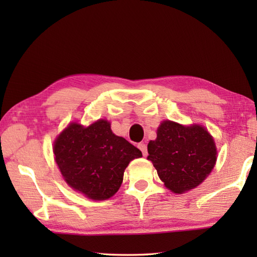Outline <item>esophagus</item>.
I'll list each match as a JSON object with an SVG mask.
<instances>
[{"instance_id": "1", "label": "esophagus", "mask_w": 257, "mask_h": 257, "mask_svg": "<svg viewBox=\"0 0 257 257\" xmlns=\"http://www.w3.org/2000/svg\"><path fill=\"white\" fill-rule=\"evenodd\" d=\"M138 148L141 150V152H143L144 157H146L147 155H148V150H147V145L146 144H139L138 145Z\"/></svg>"}]
</instances>
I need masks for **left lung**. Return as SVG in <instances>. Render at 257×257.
Returning a JSON list of instances; mask_svg holds the SVG:
<instances>
[{
  "mask_svg": "<svg viewBox=\"0 0 257 257\" xmlns=\"http://www.w3.org/2000/svg\"><path fill=\"white\" fill-rule=\"evenodd\" d=\"M148 154L161 181L174 193L198 187L216 161L214 140L204 127H184L169 120L148 144Z\"/></svg>",
  "mask_w": 257,
  "mask_h": 257,
  "instance_id": "obj_1",
  "label": "left lung"
}]
</instances>
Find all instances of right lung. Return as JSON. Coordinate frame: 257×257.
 <instances>
[{
    "instance_id": "add662e5",
    "label": "right lung",
    "mask_w": 257,
    "mask_h": 257,
    "mask_svg": "<svg viewBox=\"0 0 257 257\" xmlns=\"http://www.w3.org/2000/svg\"><path fill=\"white\" fill-rule=\"evenodd\" d=\"M54 155L65 181L92 200L116 193L129 162L143 157L138 148L112 134L107 120L87 128L69 124L54 144Z\"/></svg>"
}]
</instances>
